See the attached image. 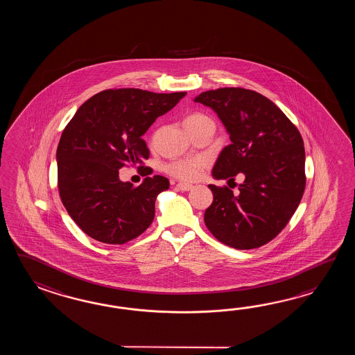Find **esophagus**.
I'll use <instances>...</instances> for the list:
<instances>
[{"label": "esophagus", "mask_w": 355, "mask_h": 355, "mask_svg": "<svg viewBox=\"0 0 355 355\" xmlns=\"http://www.w3.org/2000/svg\"><path fill=\"white\" fill-rule=\"evenodd\" d=\"M176 188L181 190V191H189V190H191V189H193V185H190V184H185V182H179V184L176 185Z\"/></svg>", "instance_id": "esophagus-1"}]
</instances>
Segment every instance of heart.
<instances>
[{"instance_id":"heart-1","label":"heart","mask_w":355,"mask_h":355,"mask_svg":"<svg viewBox=\"0 0 355 355\" xmlns=\"http://www.w3.org/2000/svg\"><path fill=\"white\" fill-rule=\"evenodd\" d=\"M203 124H213V121L203 114H193L185 121V128H196ZM208 167V161L204 157L174 159L167 164L166 171L171 176L182 181H194L203 174Z\"/></svg>"}]
</instances>
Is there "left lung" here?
<instances>
[{
  "label": "left lung",
  "mask_w": 355,
  "mask_h": 355,
  "mask_svg": "<svg viewBox=\"0 0 355 355\" xmlns=\"http://www.w3.org/2000/svg\"><path fill=\"white\" fill-rule=\"evenodd\" d=\"M218 115L231 144L211 170L216 180L243 174L239 194L208 185L213 203L204 213L211 234L234 249H257L287 226L304 187V147L295 124L269 98L241 87L205 91L194 98Z\"/></svg>",
  "instance_id": "obj_1"
}]
</instances>
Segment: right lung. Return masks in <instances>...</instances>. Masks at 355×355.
<instances>
[{
  "label": "right lung",
  "instance_id": "1",
  "mask_svg": "<svg viewBox=\"0 0 355 355\" xmlns=\"http://www.w3.org/2000/svg\"><path fill=\"white\" fill-rule=\"evenodd\" d=\"M187 92L105 90L78 107L57 148L62 203L91 239L123 245L144 234L155 218V202L170 187L166 178H146L135 188L119 179L125 164L139 165L150 151L142 136Z\"/></svg>",
  "mask_w": 355,
  "mask_h": 355
}]
</instances>
